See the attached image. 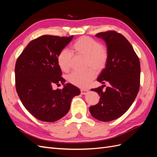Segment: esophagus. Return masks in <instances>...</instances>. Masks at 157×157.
Returning <instances> with one entry per match:
<instances>
[{
	"label": "esophagus",
	"instance_id": "obj_1",
	"mask_svg": "<svg viewBox=\"0 0 157 157\" xmlns=\"http://www.w3.org/2000/svg\"><path fill=\"white\" fill-rule=\"evenodd\" d=\"M80 92H81V94L82 95H85L88 93V90H86V89H81L80 90Z\"/></svg>",
	"mask_w": 157,
	"mask_h": 157
}]
</instances>
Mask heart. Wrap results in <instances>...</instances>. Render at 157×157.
Masks as SVG:
<instances>
[{
    "label": "heart",
    "instance_id": "heart-1",
    "mask_svg": "<svg viewBox=\"0 0 157 157\" xmlns=\"http://www.w3.org/2000/svg\"><path fill=\"white\" fill-rule=\"evenodd\" d=\"M71 50L77 56L86 58V67L90 68L84 72L74 71L68 76V81L80 88L87 87L96 77V71L105 67L109 59L107 47L92 38L84 36L78 38L71 45ZM58 63L64 72L69 71L72 66L73 54L69 50L63 48L58 56Z\"/></svg>",
    "mask_w": 157,
    "mask_h": 157
}]
</instances>
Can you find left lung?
I'll return each mask as SVG.
<instances>
[{
    "mask_svg": "<svg viewBox=\"0 0 157 157\" xmlns=\"http://www.w3.org/2000/svg\"><path fill=\"white\" fill-rule=\"evenodd\" d=\"M96 36L105 40L109 50L105 68L97 80L110 85L105 91V85L91 90L96 92L100 99L89 109L95 118L109 122L121 117L134 101L140 86V63L131 44L121 33L108 31Z\"/></svg>",
    "mask_w": 157,
    "mask_h": 157,
    "instance_id": "1",
    "label": "left lung"
}]
</instances>
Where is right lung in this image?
<instances>
[{"mask_svg": "<svg viewBox=\"0 0 157 157\" xmlns=\"http://www.w3.org/2000/svg\"><path fill=\"white\" fill-rule=\"evenodd\" d=\"M73 36L42 35L31 40L18 57L15 67L16 88L23 106L37 119L52 122L68 113L73 97L80 90L66 84L62 90L54 84H63L58 63L59 52Z\"/></svg>", "mask_w": 157, "mask_h": 157, "instance_id": "1", "label": "right lung"}]
</instances>
